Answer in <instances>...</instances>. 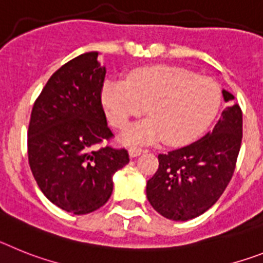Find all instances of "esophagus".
I'll return each mask as SVG.
<instances>
[{"label": "esophagus", "instance_id": "34e87169", "mask_svg": "<svg viewBox=\"0 0 263 263\" xmlns=\"http://www.w3.org/2000/svg\"><path fill=\"white\" fill-rule=\"evenodd\" d=\"M141 152H143V149H141V148H138V147H131L128 149V154H129V156H131V157L140 156Z\"/></svg>", "mask_w": 263, "mask_h": 263}]
</instances>
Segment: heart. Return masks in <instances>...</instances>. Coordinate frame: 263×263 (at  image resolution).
<instances>
[{
	"instance_id": "1",
	"label": "heart",
	"mask_w": 263,
	"mask_h": 263,
	"mask_svg": "<svg viewBox=\"0 0 263 263\" xmlns=\"http://www.w3.org/2000/svg\"><path fill=\"white\" fill-rule=\"evenodd\" d=\"M221 100V87L214 79L173 66L139 68L127 82L107 81L102 88L107 118L115 128H125L147 108L149 119L122 135L128 144H152L163 139L173 147L189 144L213 122Z\"/></svg>"
}]
</instances>
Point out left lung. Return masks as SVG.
<instances>
[{
  "instance_id": "left-lung-1",
  "label": "left lung",
  "mask_w": 263,
  "mask_h": 263,
  "mask_svg": "<svg viewBox=\"0 0 263 263\" xmlns=\"http://www.w3.org/2000/svg\"><path fill=\"white\" fill-rule=\"evenodd\" d=\"M229 106L212 132L180 149L159 155V170L147 181V198L168 220L201 216L221 197L236 168L242 141V112L222 90Z\"/></svg>"
}]
</instances>
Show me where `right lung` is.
I'll return each mask as SVG.
<instances>
[{
	"instance_id": "right-lung-1",
	"label": "right lung",
	"mask_w": 263,
	"mask_h": 263,
	"mask_svg": "<svg viewBox=\"0 0 263 263\" xmlns=\"http://www.w3.org/2000/svg\"><path fill=\"white\" fill-rule=\"evenodd\" d=\"M90 51L51 75L34 103L27 132L29 164L52 204L87 214L106 204L112 176L129 163L128 152L97 144L109 139L100 93L106 67Z\"/></svg>"
}]
</instances>
